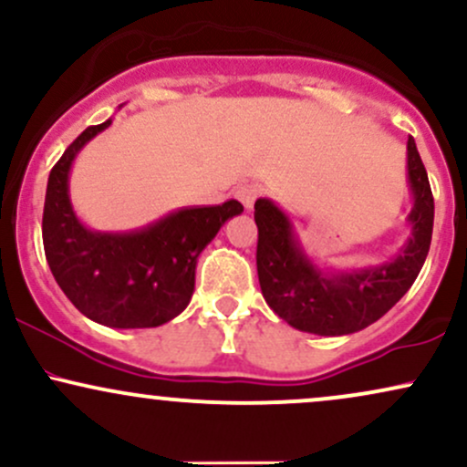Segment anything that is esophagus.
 <instances>
[{
    "label": "esophagus",
    "mask_w": 467,
    "mask_h": 467,
    "mask_svg": "<svg viewBox=\"0 0 467 467\" xmlns=\"http://www.w3.org/2000/svg\"><path fill=\"white\" fill-rule=\"evenodd\" d=\"M261 195V189L256 184H241L239 189H237V200L244 203L245 208H250L254 206V202H256V197Z\"/></svg>",
    "instance_id": "esophagus-1"
}]
</instances>
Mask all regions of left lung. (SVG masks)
<instances>
[{
	"mask_svg": "<svg viewBox=\"0 0 467 467\" xmlns=\"http://www.w3.org/2000/svg\"><path fill=\"white\" fill-rule=\"evenodd\" d=\"M406 180L412 197L406 244L384 264L347 270L320 265L303 248L292 217L267 197L256 200L261 294L287 325L316 336L356 334L382 318L409 292L431 250L435 222V200L412 138L406 144Z\"/></svg>",
	"mask_w": 467,
	"mask_h": 467,
	"instance_id": "8db88e82",
	"label": "left lung"
}]
</instances>
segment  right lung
I'll list each match as a JSON object with an SVG mask.
<instances>
[{
    "label": "right lung",
    "instance_id": "1",
    "mask_svg": "<svg viewBox=\"0 0 467 467\" xmlns=\"http://www.w3.org/2000/svg\"><path fill=\"white\" fill-rule=\"evenodd\" d=\"M109 125L111 118L88 127L50 171L44 206L46 259L63 294L94 323L114 329L160 327L191 303L202 250L244 206L230 200L222 206L182 208L125 233L88 228L69 200V171L85 144Z\"/></svg>",
    "mask_w": 467,
    "mask_h": 467
}]
</instances>
